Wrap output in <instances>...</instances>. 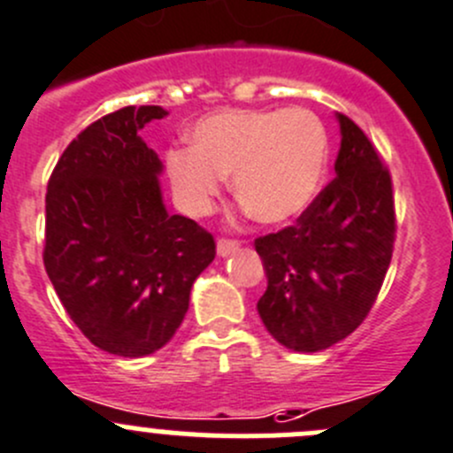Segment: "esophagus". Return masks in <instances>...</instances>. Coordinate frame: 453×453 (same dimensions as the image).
<instances>
[{"instance_id": "obj_1", "label": "esophagus", "mask_w": 453, "mask_h": 453, "mask_svg": "<svg viewBox=\"0 0 453 453\" xmlns=\"http://www.w3.org/2000/svg\"><path fill=\"white\" fill-rule=\"evenodd\" d=\"M239 248H241V243L236 239H219L217 241L219 257H230V254H234Z\"/></svg>"}]
</instances>
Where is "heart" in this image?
Instances as JSON below:
<instances>
[{
	"label": "heart",
	"instance_id": "b5f03b06",
	"mask_svg": "<svg viewBox=\"0 0 453 453\" xmlns=\"http://www.w3.org/2000/svg\"><path fill=\"white\" fill-rule=\"evenodd\" d=\"M327 161V128L311 110H226L201 119L192 148H173L165 170L192 217L214 208L232 174L236 199L257 221L285 223L316 199Z\"/></svg>",
	"mask_w": 453,
	"mask_h": 453
}]
</instances>
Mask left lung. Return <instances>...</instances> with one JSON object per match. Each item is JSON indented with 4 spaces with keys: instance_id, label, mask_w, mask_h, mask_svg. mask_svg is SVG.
Instances as JSON below:
<instances>
[{
    "instance_id": "obj_1",
    "label": "left lung",
    "mask_w": 453,
    "mask_h": 453,
    "mask_svg": "<svg viewBox=\"0 0 453 453\" xmlns=\"http://www.w3.org/2000/svg\"><path fill=\"white\" fill-rule=\"evenodd\" d=\"M338 124L336 177L294 226L254 239L267 276L258 316L294 352L327 349L367 319L396 241L392 174L349 117Z\"/></svg>"
}]
</instances>
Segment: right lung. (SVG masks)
<instances>
[{
	"mask_svg": "<svg viewBox=\"0 0 453 453\" xmlns=\"http://www.w3.org/2000/svg\"><path fill=\"white\" fill-rule=\"evenodd\" d=\"M168 115L126 105L77 134L46 192L48 279L83 336L117 357H148L181 325L214 236L161 199V161L139 130Z\"/></svg>",
	"mask_w": 453,
	"mask_h": 453,
	"instance_id": "right-lung-1",
	"label": "right lung"
}]
</instances>
